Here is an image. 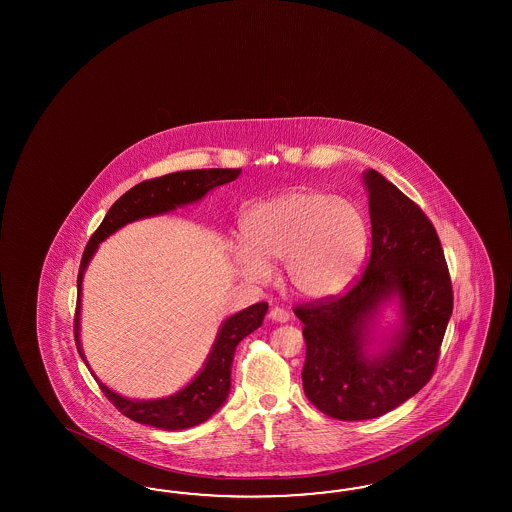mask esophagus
<instances>
[{
    "instance_id": "34e87169",
    "label": "esophagus",
    "mask_w": 512,
    "mask_h": 512,
    "mask_svg": "<svg viewBox=\"0 0 512 512\" xmlns=\"http://www.w3.org/2000/svg\"><path fill=\"white\" fill-rule=\"evenodd\" d=\"M268 317H270L272 321H276V323H287V321H289V313L285 310H281V308H272L270 313H268Z\"/></svg>"
}]
</instances>
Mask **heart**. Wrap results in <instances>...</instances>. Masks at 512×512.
I'll return each instance as SVG.
<instances>
[{"label": "heart", "instance_id": "obj_1", "mask_svg": "<svg viewBox=\"0 0 512 512\" xmlns=\"http://www.w3.org/2000/svg\"><path fill=\"white\" fill-rule=\"evenodd\" d=\"M246 248L234 251L242 274L264 281L270 263L285 261L296 295H340L364 263L368 225L357 204L336 195L295 189L255 206L242 223Z\"/></svg>", "mask_w": 512, "mask_h": 512}]
</instances>
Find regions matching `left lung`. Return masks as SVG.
<instances>
[{
    "instance_id": "obj_1",
    "label": "left lung",
    "mask_w": 512,
    "mask_h": 512,
    "mask_svg": "<svg viewBox=\"0 0 512 512\" xmlns=\"http://www.w3.org/2000/svg\"><path fill=\"white\" fill-rule=\"evenodd\" d=\"M370 202V259L343 295L296 304L306 341L304 392L338 420L381 417L415 396L435 372L452 313V281L432 221L383 174H364ZM401 298L404 330L383 358L363 355V330L392 295Z\"/></svg>"
}]
</instances>
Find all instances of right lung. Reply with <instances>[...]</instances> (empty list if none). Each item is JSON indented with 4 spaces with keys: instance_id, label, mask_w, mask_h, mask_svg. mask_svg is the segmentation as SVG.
Instances as JSON below:
<instances>
[{
    "instance_id": "right-lung-1",
    "label": "right lung",
    "mask_w": 512,
    "mask_h": 512,
    "mask_svg": "<svg viewBox=\"0 0 512 512\" xmlns=\"http://www.w3.org/2000/svg\"><path fill=\"white\" fill-rule=\"evenodd\" d=\"M242 169H199V171H180L165 174L152 180H144L110 206L109 212L97 231L92 234L90 242L82 253V261L77 276V310H75V341L78 355L86 362L78 341V311H80V287L82 274L86 264L92 259L97 244L107 236L116 233L120 227L140 219V217L155 216L171 212L176 206L199 201L210 189L223 184H229L238 178ZM268 310L266 302L249 306L236 315H231L217 334L212 353L206 360L202 372L187 385L184 390L171 398L154 400V402H139L127 400L105 387L97 377L101 392L122 415L140 424H148L163 430H184L201 424L210 419L217 409L223 405L229 388H231V366H233L234 349L253 330L263 325L264 315ZM88 366V362H86Z\"/></svg>"
}]
</instances>
